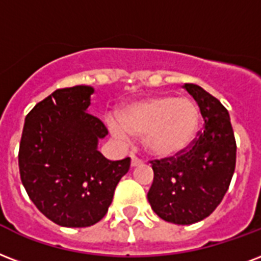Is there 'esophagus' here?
I'll list each match as a JSON object with an SVG mask.
<instances>
[{
	"instance_id": "esophagus-1",
	"label": "esophagus",
	"mask_w": 261,
	"mask_h": 261,
	"mask_svg": "<svg viewBox=\"0 0 261 261\" xmlns=\"http://www.w3.org/2000/svg\"><path fill=\"white\" fill-rule=\"evenodd\" d=\"M141 164H142V160L135 156L134 153H131V167L141 166Z\"/></svg>"
}]
</instances>
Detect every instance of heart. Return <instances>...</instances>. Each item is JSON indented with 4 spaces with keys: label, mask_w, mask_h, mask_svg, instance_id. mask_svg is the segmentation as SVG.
<instances>
[{
    "label": "heart",
    "mask_w": 261,
    "mask_h": 261,
    "mask_svg": "<svg viewBox=\"0 0 261 261\" xmlns=\"http://www.w3.org/2000/svg\"><path fill=\"white\" fill-rule=\"evenodd\" d=\"M109 131L117 138L142 137L144 148L159 157L188 150L200 126L198 105L188 97L153 95L124 105L119 119L108 117Z\"/></svg>",
    "instance_id": "heart-1"
}]
</instances>
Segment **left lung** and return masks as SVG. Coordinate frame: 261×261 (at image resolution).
Returning a JSON list of instances; mask_svg holds the SVG:
<instances>
[{
  "label": "left lung",
  "instance_id": "obj_1",
  "mask_svg": "<svg viewBox=\"0 0 261 261\" xmlns=\"http://www.w3.org/2000/svg\"><path fill=\"white\" fill-rule=\"evenodd\" d=\"M198 104L204 127L180 154L152 163L148 200L163 220L193 224L210 216L223 200L236 170L237 145L227 109L202 87L185 83Z\"/></svg>",
  "mask_w": 261,
  "mask_h": 261
}]
</instances>
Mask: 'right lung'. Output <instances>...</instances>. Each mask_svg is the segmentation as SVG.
I'll return each mask as SVG.
<instances>
[{
    "mask_svg": "<svg viewBox=\"0 0 261 261\" xmlns=\"http://www.w3.org/2000/svg\"><path fill=\"white\" fill-rule=\"evenodd\" d=\"M91 86L59 89L25 116L19 170L25 192L47 219L63 227H89L108 212L130 157L111 162L97 146L108 134L87 112Z\"/></svg>",
    "mask_w": 261,
    "mask_h": 261,
    "instance_id": "1",
    "label": "right lung"
}]
</instances>
